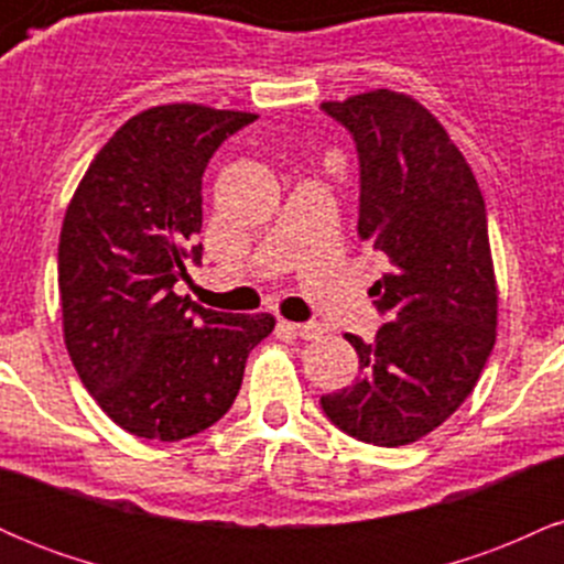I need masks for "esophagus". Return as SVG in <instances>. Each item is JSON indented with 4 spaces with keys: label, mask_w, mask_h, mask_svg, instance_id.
<instances>
[{
    "label": "esophagus",
    "mask_w": 564,
    "mask_h": 564,
    "mask_svg": "<svg viewBox=\"0 0 564 564\" xmlns=\"http://www.w3.org/2000/svg\"><path fill=\"white\" fill-rule=\"evenodd\" d=\"M283 328H289L291 334L300 336V339H318L323 334L321 323H291V321H281Z\"/></svg>",
    "instance_id": "1"
}]
</instances>
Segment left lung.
Masks as SVG:
<instances>
[{
	"mask_svg": "<svg viewBox=\"0 0 564 564\" xmlns=\"http://www.w3.org/2000/svg\"><path fill=\"white\" fill-rule=\"evenodd\" d=\"M323 111L358 145V236L390 260L368 294L390 323L373 341L347 334L360 377L321 405L347 435L398 448L469 398L496 345L485 200L464 153L411 95L371 89Z\"/></svg>",
	"mask_w": 564,
	"mask_h": 564,
	"instance_id": "8db88e82",
	"label": "left lung"
}]
</instances>
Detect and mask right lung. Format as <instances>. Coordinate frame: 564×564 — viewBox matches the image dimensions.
Masks as SVG:
<instances>
[{
    "label": "right lung",
    "mask_w": 564,
    "mask_h": 564,
    "mask_svg": "<svg viewBox=\"0 0 564 564\" xmlns=\"http://www.w3.org/2000/svg\"><path fill=\"white\" fill-rule=\"evenodd\" d=\"M257 116L170 102L121 124L84 172L57 246L63 339L108 419L145 440L198 435L228 413L275 318L174 294L200 260V177Z\"/></svg>",
    "instance_id": "1"
}]
</instances>
